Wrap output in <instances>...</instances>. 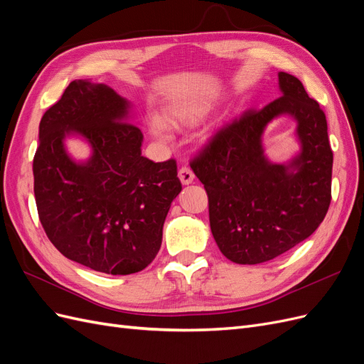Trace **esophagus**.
<instances>
[{
	"label": "esophagus",
	"instance_id": "34e87169",
	"mask_svg": "<svg viewBox=\"0 0 364 364\" xmlns=\"http://www.w3.org/2000/svg\"><path fill=\"white\" fill-rule=\"evenodd\" d=\"M178 174H179V179L183 185H190L194 181V173L190 167H186V165H183V167L179 168Z\"/></svg>",
	"mask_w": 364,
	"mask_h": 364
}]
</instances>
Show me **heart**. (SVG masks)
<instances>
[{
    "mask_svg": "<svg viewBox=\"0 0 364 364\" xmlns=\"http://www.w3.org/2000/svg\"><path fill=\"white\" fill-rule=\"evenodd\" d=\"M208 114V106L205 105H193V106H185L182 109H178L171 117L170 121L173 124H196L197 121H200ZM151 130L153 134L159 138H165L167 135V126L164 124V121L159 118H155L151 121Z\"/></svg>",
    "mask_w": 364,
    "mask_h": 364,
    "instance_id": "obj_1",
    "label": "heart"
}]
</instances>
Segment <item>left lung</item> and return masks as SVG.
Masks as SVG:
<instances>
[{
    "instance_id": "8db88e82",
    "label": "left lung",
    "mask_w": 364,
    "mask_h": 364,
    "mask_svg": "<svg viewBox=\"0 0 364 364\" xmlns=\"http://www.w3.org/2000/svg\"><path fill=\"white\" fill-rule=\"evenodd\" d=\"M281 97L223 126L190 162L203 183L218 249L237 264H259L302 243L331 203L333 150L326 117L299 79L279 73ZM287 113L298 123L301 153L287 166L263 156L262 134Z\"/></svg>"
}]
</instances>
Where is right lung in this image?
I'll list each match as a JSON object with an SVG mask.
<instances>
[{
	"label": "right lung",
	"instance_id": "obj_1",
	"mask_svg": "<svg viewBox=\"0 0 364 364\" xmlns=\"http://www.w3.org/2000/svg\"><path fill=\"white\" fill-rule=\"evenodd\" d=\"M127 115V100L112 87L71 82L41 119L33 159L47 237L63 257L107 274L136 273L155 259L165 217L182 190L174 159L141 155L142 132ZM70 134L90 142L86 163L64 150Z\"/></svg>",
	"mask_w": 364,
	"mask_h": 364
}]
</instances>
